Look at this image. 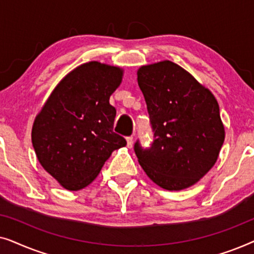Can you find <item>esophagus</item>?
<instances>
[{"label":"esophagus","mask_w":254,"mask_h":254,"mask_svg":"<svg viewBox=\"0 0 254 254\" xmlns=\"http://www.w3.org/2000/svg\"><path fill=\"white\" fill-rule=\"evenodd\" d=\"M133 136H129V137H127V147L128 148H131L133 147Z\"/></svg>","instance_id":"esophagus-1"}]
</instances>
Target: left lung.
<instances>
[{
	"label": "left lung",
	"instance_id": "1",
	"mask_svg": "<svg viewBox=\"0 0 254 254\" xmlns=\"http://www.w3.org/2000/svg\"><path fill=\"white\" fill-rule=\"evenodd\" d=\"M137 83L154 131L150 147L135 142L138 163L162 189L194 185L213 168L224 142L217 100L189 71L168 60L142 65Z\"/></svg>",
	"mask_w": 254,
	"mask_h": 254
}]
</instances>
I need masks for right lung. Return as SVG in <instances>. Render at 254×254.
<instances>
[{"mask_svg": "<svg viewBox=\"0 0 254 254\" xmlns=\"http://www.w3.org/2000/svg\"><path fill=\"white\" fill-rule=\"evenodd\" d=\"M123 69L97 61L78 65L57 85L36 117L32 144L38 161L65 190L91 184L126 140L113 131L110 97Z\"/></svg>", "mask_w": 254, "mask_h": 254, "instance_id": "right-lung-1", "label": "right lung"}]
</instances>
